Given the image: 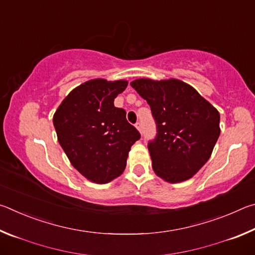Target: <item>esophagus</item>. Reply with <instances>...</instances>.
<instances>
[{"label": "esophagus", "mask_w": 255, "mask_h": 255, "mask_svg": "<svg viewBox=\"0 0 255 255\" xmlns=\"http://www.w3.org/2000/svg\"><path fill=\"white\" fill-rule=\"evenodd\" d=\"M135 127L138 129V131L141 132V124L140 123H136L135 124Z\"/></svg>", "instance_id": "obj_1"}]
</instances>
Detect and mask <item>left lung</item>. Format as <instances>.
<instances>
[{
  "instance_id": "obj_1",
  "label": "left lung",
  "mask_w": 255,
  "mask_h": 255,
  "mask_svg": "<svg viewBox=\"0 0 255 255\" xmlns=\"http://www.w3.org/2000/svg\"><path fill=\"white\" fill-rule=\"evenodd\" d=\"M130 85L150 107L157 133L148 143L155 174L170 183L192 178L217 141L218 110L184 82L138 79Z\"/></svg>"
}]
</instances>
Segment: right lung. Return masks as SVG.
I'll return each mask as SVG.
<instances>
[{
    "label": "right lung",
    "instance_id": "1",
    "mask_svg": "<svg viewBox=\"0 0 255 255\" xmlns=\"http://www.w3.org/2000/svg\"><path fill=\"white\" fill-rule=\"evenodd\" d=\"M126 80L86 81L68 93L54 114L58 143L73 166L94 183H108L123 174L128 153L140 138L116 108Z\"/></svg>",
    "mask_w": 255,
    "mask_h": 255
}]
</instances>
